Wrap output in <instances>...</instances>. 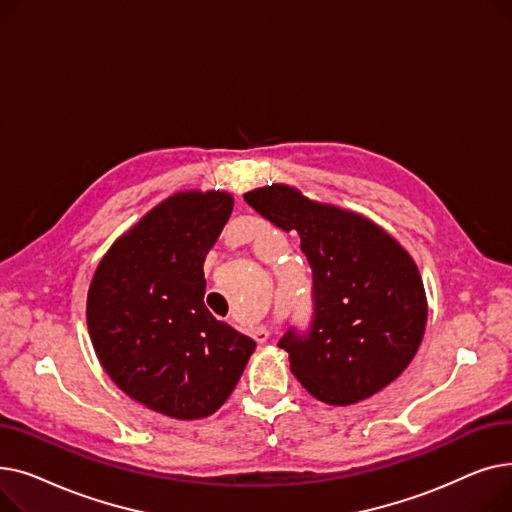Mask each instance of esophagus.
<instances>
[{
    "label": "esophagus",
    "instance_id": "34e87169",
    "mask_svg": "<svg viewBox=\"0 0 512 512\" xmlns=\"http://www.w3.org/2000/svg\"><path fill=\"white\" fill-rule=\"evenodd\" d=\"M253 336H255L257 342H267V340H270V332H267L265 328H257Z\"/></svg>",
    "mask_w": 512,
    "mask_h": 512
}]
</instances>
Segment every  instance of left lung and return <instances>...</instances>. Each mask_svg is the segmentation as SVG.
<instances>
[{
  "label": "left lung",
  "mask_w": 512,
  "mask_h": 512,
  "mask_svg": "<svg viewBox=\"0 0 512 512\" xmlns=\"http://www.w3.org/2000/svg\"><path fill=\"white\" fill-rule=\"evenodd\" d=\"M245 201L284 232L301 236L313 272V321L290 328L280 348L305 390L346 407L392 384L423 340L427 299L411 255L355 211L317 203L286 184Z\"/></svg>",
  "instance_id": "left-lung-1"
}]
</instances>
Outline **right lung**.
Instances as JSON below:
<instances>
[{"label": "right lung", "mask_w": 512, "mask_h": 512, "mask_svg": "<svg viewBox=\"0 0 512 512\" xmlns=\"http://www.w3.org/2000/svg\"><path fill=\"white\" fill-rule=\"evenodd\" d=\"M232 207L222 191L168 197L114 242L89 286L99 363L132 400L174 419L218 411L255 351L203 303V261Z\"/></svg>", "instance_id": "1"}]
</instances>
